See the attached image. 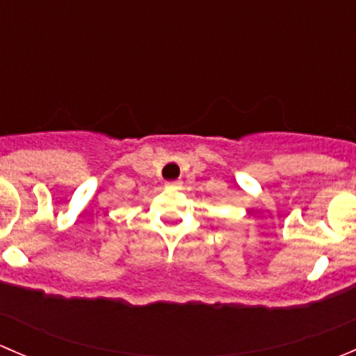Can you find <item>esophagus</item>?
Segmentation results:
<instances>
[{"mask_svg": "<svg viewBox=\"0 0 356 356\" xmlns=\"http://www.w3.org/2000/svg\"><path fill=\"white\" fill-rule=\"evenodd\" d=\"M167 186H168V188H172V189H181L182 182L181 181H170V182H167Z\"/></svg>", "mask_w": 356, "mask_h": 356, "instance_id": "1", "label": "esophagus"}]
</instances>
